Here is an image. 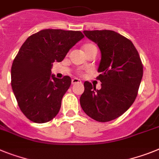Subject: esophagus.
<instances>
[{
	"label": "esophagus",
	"mask_w": 159,
	"mask_h": 159,
	"mask_svg": "<svg viewBox=\"0 0 159 159\" xmlns=\"http://www.w3.org/2000/svg\"><path fill=\"white\" fill-rule=\"evenodd\" d=\"M81 83V80L80 79H77V78H74L72 79V80H71V84H80Z\"/></svg>",
	"instance_id": "1"
}]
</instances>
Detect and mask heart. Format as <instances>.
<instances>
[{
    "label": "heart",
    "instance_id": "b5f03b06",
    "mask_svg": "<svg viewBox=\"0 0 159 159\" xmlns=\"http://www.w3.org/2000/svg\"><path fill=\"white\" fill-rule=\"evenodd\" d=\"M83 49H84V51L85 53L89 52V51H92V50H94V49H96V47L93 43H87L85 44L84 47H83Z\"/></svg>",
    "mask_w": 159,
    "mask_h": 159
}]
</instances>
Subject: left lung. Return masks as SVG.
I'll list each match as a JSON object with an SVG mask.
<instances>
[{"label":"left lung","mask_w":159,"mask_h":159,"mask_svg":"<svg viewBox=\"0 0 159 159\" xmlns=\"http://www.w3.org/2000/svg\"><path fill=\"white\" fill-rule=\"evenodd\" d=\"M101 53L97 80L101 89L88 81L81 95V108L91 118L107 122L117 118L134 102L143 75V66L134 45L113 30H84Z\"/></svg>","instance_id":"1"}]
</instances>
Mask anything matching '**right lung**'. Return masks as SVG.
Here are the masks:
<instances>
[{
	"instance_id": "obj_1",
	"label": "right lung",
	"mask_w": 159,
	"mask_h": 159,
	"mask_svg": "<svg viewBox=\"0 0 159 159\" xmlns=\"http://www.w3.org/2000/svg\"><path fill=\"white\" fill-rule=\"evenodd\" d=\"M84 37L80 31L43 30L21 47L12 65L11 85L19 108L31 121L46 123L58 114L71 80L51 74L53 63L63 61Z\"/></svg>"
}]
</instances>
